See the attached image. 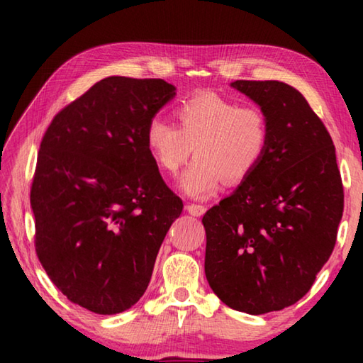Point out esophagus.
I'll return each instance as SVG.
<instances>
[{"label":"esophagus","instance_id":"34e87169","mask_svg":"<svg viewBox=\"0 0 363 363\" xmlns=\"http://www.w3.org/2000/svg\"><path fill=\"white\" fill-rule=\"evenodd\" d=\"M186 210H187L189 214H192V216H203L205 211H206V206L196 205V203H187Z\"/></svg>","mask_w":363,"mask_h":363}]
</instances>
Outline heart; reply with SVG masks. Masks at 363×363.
<instances>
[{"label":"heart","instance_id":"b5f03b06","mask_svg":"<svg viewBox=\"0 0 363 363\" xmlns=\"http://www.w3.org/2000/svg\"><path fill=\"white\" fill-rule=\"evenodd\" d=\"M177 126L162 118L147 125L145 144L158 168L168 174L181 169L192 150L196 155L179 181L194 199L214 195L225 181L238 186L262 163L270 144L266 113L214 93H200L174 108Z\"/></svg>","mask_w":363,"mask_h":363}]
</instances>
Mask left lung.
<instances>
[{
    "label": "left lung",
    "instance_id": "8db88e82",
    "mask_svg": "<svg viewBox=\"0 0 363 363\" xmlns=\"http://www.w3.org/2000/svg\"><path fill=\"white\" fill-rule=\"evenodd\" d=\"M230 86L266 113L270 144L255 173L201 219L205 274L225 306L261 315L303 298L333 253L342 182L333 140L298 89Z\"/></svg>",
    "mask_w": 363,
    "mask_h": 363
}]
</instances>
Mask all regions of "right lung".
<instances>
[{
	"label": "right lung",
	"mask_w": 363,
	"mask_h": 363,
	"mask_svg": "<svg viewBox=\"0 0 363 363\" xmlns=\"http://www.w3.org/2000/svg\"><path fill=\"white\" fill-rule=\"evenodd\" d=\"M176 88L108 77L54 116L30 192L35 247L72 303L102 315L143 298L182 200L160 176L145 130Z\"/></svg>",
	"instance_id": "1"
}]
</instances>
